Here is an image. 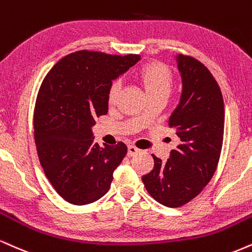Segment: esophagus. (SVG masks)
I'll return each mask as SVG.
<instances>
[{"instance_id": "esophagus-1", "label": "esophagus", "mask_w": 252, "mask_h": 252, "mask_svg": "<svg viewBox=\"0 0 252 252\" xmlns=\"http://www.w3.org/2000/svg\"><path fill=\"white\" fill-rule=\"evenodd\" d=\"M138 151H139V149H137V148L134 147V145H129V147H128V156L129 157L135 156L136 154L138 153Z\"/></svg>"}]
</instances>
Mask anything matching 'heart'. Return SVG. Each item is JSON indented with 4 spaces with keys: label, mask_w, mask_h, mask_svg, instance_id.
I'll return each instance as SVG.
<instances>
[{
    "label": "heart",
    "mask_w": 252,
    "mask_h": 252,
    "mask_svg": "<svg viewBox=\"0 0 252 252\" xmlns=\"http://www.w3.org/2000/svg\"><path fill=\"white\" fill-rule=\"evenodd\" d=\"M142 83L144 84L148 95H155V94H170L172 88V76L171 72L165 65L160 63H153L144 66L139 72ZM121 82L114 81L111 83L108 92L109 104H114L117 101L118 95L121 93Z\"/></svg>",
    "instance_id": "b5f03b06"
}]
</instances>
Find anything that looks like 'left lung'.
<instances>
[{"mask_svg":"<svg viewBox=\"0 0 252 252\" xmlns=\"http://www.w3.org/2000/svg\"><path fill=\"white\" fill-rule=\"evenodd\" d=\"M182 80L177 107L169 117L177 147L166 162L154 156V169L142 177L160 204L177 208L202 191L216 171L224 132V102L207 66L190 56L175 57Z\"/></svg>","mask_w":252,"mask_h":252,"instance_id":"1","label":"left lung"}]
</instances>
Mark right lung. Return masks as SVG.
<instances>
[{"mask_svg":"<svg viewBox=\"0 0 252 252\" xmlns=\"http://www.w3.org/2000/svg\"><path fill=\"white\" fill-rule=\"evenodd\" d=\"M141 61L139 55L81 50L60 60L42 82L34 111L39 162L66 202L86 205L108 192L128 148L94 142L96 117L108 113L113 81Z\"/></svg>","mask_w":252,"mask_h":252,"instance_id":"add662e5","label":"right lung"}]
</instances>
